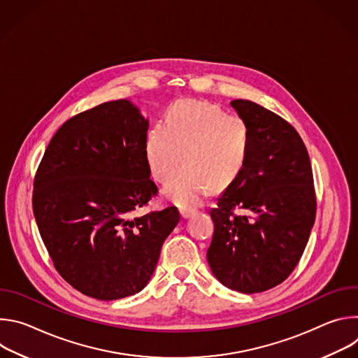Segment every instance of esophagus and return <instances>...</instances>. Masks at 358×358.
<instances>
[{
	"label": "esophagus",
	"instance_id": "obj_1",
	"mask_svg": "<svg viewBox=\"0 0 358 358\" xmlns=\"http://www.w3.org/2000/svg\"><path fill=\"white\" fill-rule=\"evenodd\" d=\"M180 214H181V217H182L184 220H187V218H189L191 215H194L195 211H194V210H188V208H181V210H180Z\"/></svg>",
	"mask_w": 358,
	"mask_h": 358
}]
</instances>
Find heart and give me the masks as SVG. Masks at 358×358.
I'll return each mask as SVG.
<instances>
[{"label":"heart","instance_id":"1","mask_svg":"<svg viewBox=\"0 0 358 358\" xmlns=\"http://www.w3.org/2000/svg\"><path fill=\"white\" fill-rule=\"evenodd\" d=\"M245 119L220 106L198 100H180L152 127L144 141L151 176L167 182L185 152L187 166L167 184L164 194L181 207H194L211 188L232 185L245 169L249 152Z\"/></svg>","mask_w":358,"mask_h":358}]
</instances>
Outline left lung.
Returning <instances> with one entry per match:
<instances>
[{"label":"left lung","mask_w":358,"mask_h":358,"mask_svg":"<svg viewBox=\"0 0 358 358\" xmlns=\"http://www.w3.org/2000/svg\"><path fill=\"white\" fill-rule=\"evenodd\" d=\"M231 105L248 123L249 152L243 171L210 213L214 236L207 259L227 287L259 293L287 279L308 245L316 218L313 173L289 122L250 100Z\"/></svg>","instance_id":"8db88e82"}]
</instances>
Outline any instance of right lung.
Masks as SVG:
<instances>
[{
	"label": "right lung",
	"instance_id": "obj_1",
	"mask_svg": "<svg viewBox=\"0 0 358 358\" xmlns=\"http://www.w3.org/2000/svg\"><path fill=\"white\" fill-rule=\"evenodd\" d=\"M148 120L129 100H113L66 120L49 141L34 180L32 210L58 273L99 300L140 292L176 207L134 213L159 192L144 156Z\"/></svg>",
	"mask_w": 358,
	"mask_h": 358
}]
</instances>
